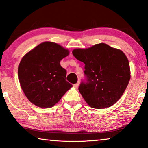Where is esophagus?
I'll return each instance as SVG.
<instances>
[{
  "label": "esophagus",
  "mask_w": 148,
  "mask_h": 148,
  "mask_svg": "<svg viewBox=\"0 0 148 148\" xmlns=\"http://www.w3.org/2000/svg\"><path fill=\"white\" fill-rule=\"evenodd\" d=\"M79 82H78L77 83V84H74L73 85V86L75 87V88H78V86H79Z\"/></svg>",
  "instance_id": "esophagus-1"
}]
</instances>
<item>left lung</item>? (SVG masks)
Segmentation results:
<instances>
[{"label":"left lung","instance_id":"left-lung-1","mask_svg":"<svg viewBox=\"0 0 148 148\" xmlns=\"http://www.w3.org/2000/svg\"><path fill=\"white\" fill-rule=\"evenodd\" d=\"M85 64L86 82L79 91L89 106L106 108L114 104L126 90L131 77L128 58L122 50L100 43L72 52Z\"/></svg>","mask_w":148,"mask_h":148}]
</instances>
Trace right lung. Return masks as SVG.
I'll return each mask as SVG.
<instances>
[{"instance_id":"1","label":"right lung","mask_w":148,"mask_h":148,"mask_svg":"<svg viewBox=\"0 0 148 148\" xmlns=\"http://www.w3.org/2000/svg\"><path fill=\"white\" fill-rule=\"evenodd\" d=\"M69 51L59 44L44 42L23 56L18 75L28 100L40 108H50L73 86L66 81V71L60 66Z\"/></svg>"}]
</instances>
